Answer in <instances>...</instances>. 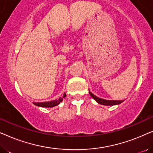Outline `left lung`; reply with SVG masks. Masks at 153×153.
Masks as SVG:
<instances>
[{
	"label": "left lung",
	"mask_w": 153,
	"mask_h": 153,
	"mask_svg": "<svg viewBox=\"0 0 153 153\" xmlns=\"http://www.w3.org/2000/svg\"><path fill=\"white\" fill-rule=\"evenodd\" d=\"M90 95L93 98L94 100H95L96 102H97L98 104H102V105H106V106H114V105H117V104H119L122 103L123 102V100H104L102 99V98H100L93 95V93H91V91H89Z\"/></svg>",
	"instance_id": "left-lung-1"
}]
</instances>
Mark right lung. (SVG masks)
I'll return each instance as SVG.
<instances>
[{"mask_svg":"<svg viewBox=\"0 0 153 153\" xmlns=\"http://www.w3.org/2000/svg\"><path fill=\"white\" fill-rule=\"evenodd\" d=\"M66 97V94L65 93L63 95V97H60L58 100H53V101H50V102H33V104L35 105L38 106H41V107H53V106H56L60 104V102H61L62 101V99L64 97Z\"/></svg>","mask_w":153,"mask_h":153,"instance_id":"obj_1","label":"right lung"}]
</instances>
